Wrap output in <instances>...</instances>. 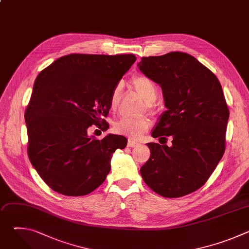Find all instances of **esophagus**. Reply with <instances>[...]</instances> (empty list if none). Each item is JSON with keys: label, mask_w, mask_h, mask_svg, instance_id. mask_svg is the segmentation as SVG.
Instances as JSON below:
<instances>
[{"label": "esophagus", "mask_w": 249, "mask_h": 249, "mask_svg": "<svg viewBox=\"0 0 249 249\" xmlns=\"http://www.w3.org/2000/svg\"><path fill=\"white\" fill-rule=\"evenodd\" d=\"M138 145H139L138 142L133 141L132 139H129V140H128V144H127V146H128L129 148H135V147H137Z\"/></svg>", "instance_id": "obj_1"}]
</instances>
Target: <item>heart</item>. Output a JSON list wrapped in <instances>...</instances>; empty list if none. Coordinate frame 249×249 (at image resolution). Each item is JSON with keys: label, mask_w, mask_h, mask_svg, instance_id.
Listing matches in <instances>:
<instances>
[{"label": "heart", "mask_w": 249, "mask_h": 249, "mask_svg": "<svg viewBox=\"0 0 249 249\" xmlns=\"http://www.w3.org/2000/svg\"><path fill=\"white\" fill-rule=\"evenodd\" d=\"M133 87L136 91L142 96L147 103H153L158 97V89L156 85L152 80L147 77L139 76L133 79ZM120 96V86L114 88L111 97H110V107L114 109L118 103ZM152 125L149 118H121L116 121L113 125V130L115 133L120 135H125L131 138H137L141 134L147 131Z\"/></svg>", "instance_id": "heart-1"}]
</instances>
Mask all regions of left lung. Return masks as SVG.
<instances>
[{
	"mask_svg": "<svg viewBox=\"0 0 249 249\" xmlns=\"http://www.w3.org/2000/svg\"><path fill=\"white\" fill-rule=\"evenodd\" d=\"M162 90L165 110L152 132L172 145L148 143L140 172L156 193L177 198L202 187L225 153L229 108L218 78L193 56L170 52L137 65ZM166 142V141H165Z\"/></svg>",
	"mask_w": 249,
	"mask_h": 249,
	"instance_id": "left-lung-1",
	"label": "left lung"
}]
</instances>
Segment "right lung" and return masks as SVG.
<instances>
[{"instance_id":"1","label":"right lung","mask_w":249,"mask_h":249,"mask_svg":"<svg viewBox=\"0 0 249 249\" xmlns=\"http://www.w3.org/2000/svg\"><path fill=\"white\" fill-rule=\"evenodd\" d=\"M133 54L63 56L39 73L25 111L28 158L43 181L66 196H84L103 183L110 160L127 139L88 135L91 125L108 129L103 119L110 97L135 63Z\"/></svg>"}]
</instances>
